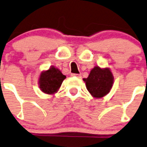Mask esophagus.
Segmentation results:
<instances>
[{
	"label": "esophagus",
	"mask_w": 147,
	"mask_h": 147,
	"mask_svg": "<svg viewBox=\"0 0 147 147\" xmlns=\"http://www.w3.org/2000/svg\"><path fill=\"white\" fill-rule=\"evenodd\" d=\"M71 76H76L77 78H81V74H71Z\"/></svg>",
	"instance_id": "34e87169"
}]
</instances>
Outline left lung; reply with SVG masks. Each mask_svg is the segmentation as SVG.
<instances>
[{
  "instance_id": "8db88e82",
  "label": "left lung",
  "mask_w": 147,
  "mask_h": 147,
  "mask_svg": "<svg viewBox=\"0 0 147 147\" xmlns=\"http://www.w3.org/2000/svg\"><path fill=\"white\" fill-rule=\"evenodd\" d=\"M87 90L93 97L102 98L110 92L113 82V77L109 69H102L96 66L91 70L87 78H84Z\"/></svg>"
}]
</instances>
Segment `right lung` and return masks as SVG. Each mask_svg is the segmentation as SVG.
Instances as JSON below:
<instances>
[{"instance_id":"add662e5","label":"right lung","mask_w":147,"mask_h":147,"mask_svg":"<svg viewBox=\"0 0 147 147\" xmlns=\"http://www.w3.org/2000/svg\"><path fill=\"white\" fill-rule=\"evenodd\" d=\"M66 78L58 69L51 66L49 70L42 72L39 76V87L42 92L52 94L60 88Z\"/></svg>"}]
</instances>
